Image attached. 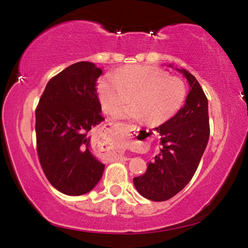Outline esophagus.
<instances>
[{
  "instance_id": "obj_1",
  "label": "esophagus",
  "mask_w": 248,
  "mask_h": 248,
  "mask_svg": "<svg viewBox=\"0 0 248 248\" xmlns=\"http://www.w3.org/2000/svg\"><path fill=\"white\" fill-rule=\"evenodd\" d=\"M138 131H139V130H138ZM146 132H148V130H146ZM134 133H136V132H134ZM142 133H145V131H143ZM146 136H148V134H146ZM150 139H151L150 136H148V138H146V141H149ZM124 159H127V157H124Z\"/></svg>"
}]
</instances>
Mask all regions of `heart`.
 I'll list each match as a JSON object with an SVG mask.
<instances>
[{
	"label": "heart",
	"instance_id": "b5f03b06",
	"mask_svg": "<svg viewBox=\"0 0 248 248\" xmlns=\"http://www.w3.org/2000/svg\"><path fill=\"white\" fill-rule=\"evenodd\" d=\"M186 83L177 77L155 66L130 65L110 75H105L98 84L99 100L105 112L133 104L115 112L117 118L146 120L152 125L169 121L184 106L187 98Z\"/></svg>",
	"mask_w": 248,
	"mask_h": 248
}]
</instances>
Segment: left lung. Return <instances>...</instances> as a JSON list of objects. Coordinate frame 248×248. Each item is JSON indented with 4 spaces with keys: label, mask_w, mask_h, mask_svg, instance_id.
I'll use <instances>...</instances> for the list:
<instances>
[{
    "label": "left lung",
    "mask_w": 248,
    "mask_h": 248,
    "mask_svg": "<svg viewBox=\"0 0 248 248\" xmlns=\"http://www.w3.org/2000/svg\"><path fill=\"white\" fill-rule=\"evenodd\" d=\"M184 73L190 85L184 107L156 128L161 148L148 169L133 178L137 190L152 201L170 199L190 182L208 144L210 124L208 98L194 75Z\"/></svg>",
    "instance_id": "left-lung-1"
}]
</instances>
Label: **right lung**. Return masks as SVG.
Masks as SVG:
<instances>
[{
	"label": "right lung",
	"instance_id": "1",
	"mask_svg": "<svg viewBox=\"0 0 248 248\" xmlns=\"http://www.w3.org/2000/svg\"><path fill=\"white\" fill-rule=\"evenodd\" d=\"M94 63H74L50 78L36 108L37 153L46 177L62 194L91 191L105 165L93 153L91 130L104 121Z\"/></svg>",
	"mask_w": 248,
	"mask_h": 248
}]
</instances>
